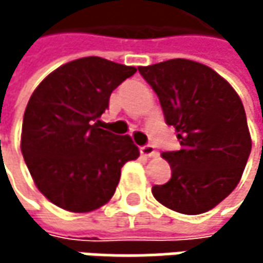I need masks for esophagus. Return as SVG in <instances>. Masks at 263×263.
Wrapping results in <instances>:
<instances>
[{
    "instance_id": "obj_1",
    "label": "esophagus",
    "mask_w": 263,
    "mask_h": 263,
    "mask_svg": "<svg viewBox=\"0 0 263 263\" xmlns=\"http://www.w3.org/2000/svg\"><path fill=\"white\" fill-rule=\"evenodd\" d=\"M140 154H141L143 157H146V158L154 157V155H155V147H154L152 144H144V146L140 147Z\"/></svg>"
}]
</instances>
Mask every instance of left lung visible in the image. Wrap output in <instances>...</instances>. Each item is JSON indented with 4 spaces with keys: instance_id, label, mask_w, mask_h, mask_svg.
<instances>
[{
    "instance_id": "1",
    "label": "left lung",
    "mask_w": 263,
    "mask_h": 263,
    "mask_svg": "<svg viewBox=\"0 0 263 263\" xmlns=\"http://www.w3.org/2000/svg\"><path fill=\"white\" fill-rule=\"evenodd\" d=\"M160 99L169 126L178 132L180 151L163 152L172 177L154 185L158 202L184 215L209 212L239 183L251 152L243 105L210 67L171 59L138 67Z\"/></svg>"
}]
</instances>
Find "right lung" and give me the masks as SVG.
Here are the masks:
<instances>
[{
	"label": "right lung",
	"mask_w": 263,
	"mask_h": 263,
	"mask_svg": "<svg viewBox=\"0 0 263 263\" xmlns=\"http://www.w3.org/2000/svg\"><path fill=\"white\" fill-rule=\"evenodd\" d=\"M137 71L89 56L39 83L27 103L21 151L39 192L58 207L85 213L106 204L125 163L140 151L129 135L100 128L111 92Z\"/></svg>",
	"instance_id": "1"
}]
</instances>
